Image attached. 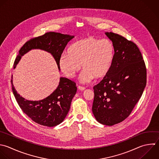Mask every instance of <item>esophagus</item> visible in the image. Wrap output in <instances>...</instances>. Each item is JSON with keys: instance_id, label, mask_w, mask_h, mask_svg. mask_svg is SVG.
Segmentation results:
<instances>
[{"instance_id": "obj_1", "label": "esophagus", "mask_w": 159, "mask_h": 159, "mask_svg": "<svg viewBox=\"0 0 159 159\" xmlns=\"http://www.w3.org/2000/svg\"><path fill=\"white\" fill-rule=\"evenodd\" d=\"M78 89L80 90V91H84L86 88L84 87H83V86H78Z\"/></svg>"}]
</instances>
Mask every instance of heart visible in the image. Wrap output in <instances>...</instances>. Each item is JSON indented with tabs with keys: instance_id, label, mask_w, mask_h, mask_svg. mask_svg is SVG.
Segmentation results:
<instances>
[{
	"instance_id": "b5f03b06",
	"label": "heart",
	"mask_w": 159,
	"mask_h": 159,
	"mask_svg": "<svg viewBox=\"0 0 159 159\" xmlns=\"http://www.w3.org/2000/svg\"><path fill=\"white\" fill-rule=\"evenodd\" d=\"M116 56L114 44L109 40L95 37L82 39L73 43L68 52H63L58 60L61 71L69 78L75 77L81 68L80 80L89 82L93 78L98 80L109 73Z\"/></svg>"
}]
</instances>
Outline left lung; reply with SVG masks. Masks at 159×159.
Instances as JSON below:
<instances>
[{
  "label": "left lung",
  "mask_w": 159,
  "mask_h": 159,
  "mask_svg": "<svg viewBox=\"0 0 159 159\" xmlns=\"http://www.w3.org/2000/svg\"><path fill=\"white\" fill-rule=\"evenodd\" d=\"M107 37L116 47L112 65L106 76L93 87L92 111L101 124L112 125L131 113L147 83V69L135 43L113 32Z\"/></svg>",
  "instance_id": "left-lung-1"
}]
</instances>
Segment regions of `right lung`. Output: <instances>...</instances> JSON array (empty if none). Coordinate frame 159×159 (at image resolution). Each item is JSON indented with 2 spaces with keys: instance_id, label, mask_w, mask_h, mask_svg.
Here are the masks:
<instances>
[{
  "instance_id": "right-lung-1",
  "label": "right lung",
  "mask_w": 159,
  "mask_h": 159,
  "mask_svg": "<svg viewBox=\"0 0 159 159\" xmlns=\"http://www.w3.org/2000/svg\"><path fill=\"white\" fill-rule=\"evenodd\" d=\"M73 38L74 36L50 32L31 39L19 50L14 61V68L24 54L32 49L39 48L50 53L60 70L59 58L67 44ZM11 84L14 95L22 111L35 122L47 127H54L63 121L77 91L74 81L66 78H60L59 85L52 94L42 100L33 101L24 99L17 93L12 80Z\"/></svg>"
}]
</instances>
